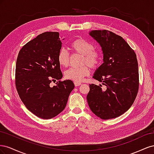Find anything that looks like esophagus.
Listing matches in <instances>:
<instances>
[{
    "instance_id": "esophagus-1",
    "label": "esophagus",
    "mask_w": 154,
    "mask_h": 154,
    "mask_svg": "<svg viewBox=\"0 0 154 154\" xmlns=\"http://www.w3.org/2000/svg\"><path fill=\"white\" fill-rule=\"evenodd\" d=\"M74 85H75V87H78V86H80L82 83L80 82H74Z\"/></svg>"
}]
</instances>
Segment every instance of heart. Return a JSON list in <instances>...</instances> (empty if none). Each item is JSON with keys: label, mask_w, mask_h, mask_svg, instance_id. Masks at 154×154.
Wrapping results in <instances>:
<instances>
[{"label": "heart", "mask_w": 154, "mask_h": 154, "mask_svg": "<svg viewBox=\"0 0 154 154\" xmlns=\"http://www.w3.org/2000/svg\"><path fill=\"white\" fill-rule=\"evenodd\" d=\"M70 49L74 53L82 54L80 63L82 66L72 67L65 72V77L68 80L81 81L90 72L89 66L96 69L98 67L103 58L101 51L94 49V45L91 42L84 38H78L70 44ZM57 60L60 66L66 67L69 64V54L67 51L62 49L57 54Z\"/></svg>", "instance_id": "1"}]
</instances>
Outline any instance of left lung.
<instances>
[{"label":"left lung","mask_w":154,"mask_h":154,"mask_svg":"<svg viewBox=\"0 0 154 154\" xmlns=\"http://www.w3.org/2000/svg\"><path fill=\"white\" fill-rule=\"evenodd\" d=\"M101 46L103 63L93 78L102 85L90 84L87 100L91 110L102 119L119 117L131 106L139 85L138 63L136 53L122 36L108 30L90 32Z\"/></svg>","instance_id":"8db88e82"}]
</instances>
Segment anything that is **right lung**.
I'll return each mask as SVG.
<instances>
[{
    "label": "right lung",
    "instance_id": "add662e5",
    "mask_svg": "<svg viewBox=\"0 0 154 154\" xmlns=\"http://www.w3.org/2000/svg\"><path fill=\"white\" fill-rule=\"evenodd\" d=\"M62 42L58 32H45L25 44L18 54L15 85L26 108L44 119L57 116L66 107L74 85L63 76L57 54ZM59 81L53 87L51 81Z\"/></svg>",
    "mask_w": 154,
    "mask_h": 154
}]
</instances>
